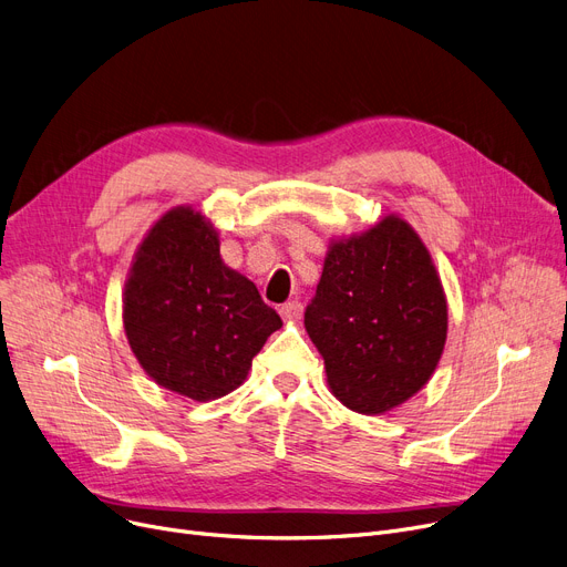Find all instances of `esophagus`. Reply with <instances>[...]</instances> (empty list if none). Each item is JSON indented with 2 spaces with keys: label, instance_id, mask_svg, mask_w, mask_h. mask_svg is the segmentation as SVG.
<instances>
[{
  "label": "esophagus",
  "instance_id": "esophagus-1",
  "mask_svg": "<svg viewBox=\"0 0 567 567\" xmlns=\"http://www.w3.org/2000/svg\"><path fill=\"white\" fill-rule=\"evenodd\" d=\"M301 315H303V303L301 301L293 299V301H287V303L280 306V317L285 321H299Z\"/></svg>",
  "mask_w": 567,
  "mask_h": 567
}]
</instances>
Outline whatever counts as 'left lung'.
Masks as SVG:
<instances>
[{"label":"left lung","mask_w":567,"mask_h":567,"mask_svg":"<svg viewBox=\"0 0 567 567\" xmlns=\"http://www.w3.org/2000/svg\"><path fill=\"white\" fill-rule=\"evenodd\" d=\"M445 329L432 257L395 216L331 246L306 308L333 395L359 413L391 411L419 393L441 359Z\"/></svg>","instance_id":"left-lung-1"}]
</instances>
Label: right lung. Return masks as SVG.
<instances>
[{
    "instance_id": "add662e5",
    "label": "right lung",
    "mask_w": 567,
    "mask_h": 567,
    "mask_svg": "<svg viewBox=\"0 0 567 567\" xmlns=\"http://www.w3.org/2000/svg\"><path fill=\"white\" fill-rule=\"evenodd\" d=\"M218 234L193 208L165 214L142 241L124 296L135 359L165 389L216 400L241 385L282 319L220 259Z\"/></svg>"
}]
</instances>
